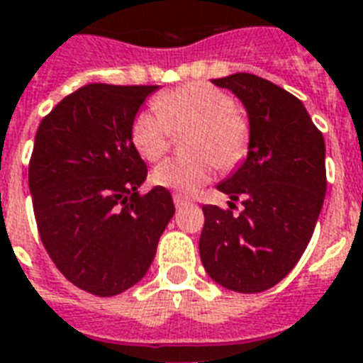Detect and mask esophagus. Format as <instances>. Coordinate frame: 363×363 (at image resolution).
Returning a JSON list of instances; mask_svg holds the SVG:
<instances>
[{"label":"esophagus","mask_w":363,"mask_h":363,"mask_svg":"<svg viewBox=\"0 0 363 363\" xmlns=\"http://www.w3.org/2000/svg\"><path fill=\"white\" fill-rule=\"evenodd\" d=\"M173 201H175L177 209H182V207H188V205H190V199L182 198V196H179V194L173 196Z\"/></svg>","instance_id":"34e87169"}]
</instances>
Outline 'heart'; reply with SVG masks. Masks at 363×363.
I'll return each mask as SVG.
<instances>
[{
  "instance_id": "obj_1",
  "label": "heart",
  "mask_w": 363,
  "mask_h": 363,
  "mask_svg": "<svg viewBox=\"0 0 363 363\" xmlns=\"http://www.w3.org/2000/svg\"><path fill=\"white\" fill-rule=\"evenodd\" d=\"M154 111H143L131 124V141L148 162L169 147L171 131L192 130L188 152L192 158L165 160L152 171V182L179 196H192L211 181L215 162L222 171L241 164L250 128L224 90L205 82H190L154 99Z\"/></svg>"
}]
</instances>
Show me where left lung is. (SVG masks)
<instances>
[{"label": "left lung", "mask_w": 363, "mask_h": 363, "mask_svg": "<svg viewBox=\"0 0 363 363\" xmlns=\"http://www.w3.org/2000/svg\"><path fill=\"white\" fill-rule=\"evenodd\" d=\"M213 82L238 96L250 139L247 158L216 186L232 201L241 198L245 209L235 215L203 205L199 256L220 286L264 292L294 269L313 238L326 196V145L303 104L284 88L250 73Z\"/></svg>", "instance_id": "obj_1"}]
</instances>
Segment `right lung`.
Listing matches in <instances>:
<instances>
[{
  "label": "right lung",
  "mask_w": 363,
  "mask_h": 363,
  "mask_svg": "<svg viewBox=\"0 0 363 363\" xmlns=\"http://www.w3.org/2000/svg\"><path fill=\"white\" fill-rule=\"evenodd\" d=\"M158 88L86 84L37 130L30 160L37 230L62 275L99 298L147 275L175 213L169 190L137 192L147 165L133 147L131 124Z\"/></svg>",
  "instance_id": "add662e5"
}]
</instances>
